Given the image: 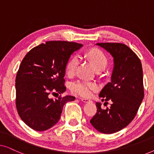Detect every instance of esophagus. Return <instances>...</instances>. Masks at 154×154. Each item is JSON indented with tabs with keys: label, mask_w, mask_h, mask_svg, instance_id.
Wrapping results in <instances>:
<instances>
[{
	"label": "esophagus",
	"mask_w": 154,
	"mask_h": 154,
	"mask_svg": "<svg viewBox=\"0 0 154 154\" xmlns=\"http://www.w3.org/2000/svg\"><path fill=\"white\" fill-rule=\"evenodd\" d=\"M81 100L84 103H88L90 102V100H88V99H85V98H81Z\"/></svg>",
	"instance_id": "obj_1"
}]
</instances>
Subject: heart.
I'll return each mask as SVG.
<instances>
[{
  "mask_svg": "<svg viewBox=\"0 0 154 154\" xmlns=\"http://www.w3.org/2000/svg\"><path fill=\"white\" fill-rule=\"evenodd\" d=\"M86 55L91 61L94 69L97 71L104 70L107 65V58L105 54L98 49H92L86 53ZM79 63V57L78 55L72 57L67 62L66 66V73L69 75H71L74 73L75 69ZM97 88L95 83L91 82L79 81L75 82L71 85V90L73 93L78 95L88 97L92 94V91Z\"/></svg>",
  "mask_w": 154,
  "mask_h": 154,
  "instance_id": "1",
  "label": "heart"
}]
</instances>
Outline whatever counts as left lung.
Instances as JSON below:
<instances>
[{
  "label": "left lung",
  "mask_w": 154,
  "mask_h": 154,
  "mask_svg": "<svg viewBox=\"0 0 154 154\" xmlns=\"http://www.w3.org/2000/svg\"><path fill=\"white\" fill-rule=\"evenodd\" d=\"M96 45L113 58L111 82L100 93L102 101L111 100L110 108H101L96 102V114L90 120L92 126L104 134H113L125 128L135 117L144 98L143 71L137 54L125 44L101 43Z\"/></svg>",
  "instance_id": "obj_1"
}]
</instances>
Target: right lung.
Wrapping results in <instances>:
<instances>
[{
  "instance_id": "obj_1",
  "label": "right lung",
  "mask_w": 154,
  "mask_h": 154,
  "mask_svg": "<svg viewBox=\"0 0 154 154\" xmlns=\"http://www.w3.org/2000/svg\"><path fill=\"white\" fill-rule=\"evenodd\" d=\"M82 47L73 42L48 41L33 48L23 59L15 79L16 107L22 121L33 130L52 128L60 120L64 105L75 100L73 96L52 100L49 95L66 91V64Z\"/></svg>"
}]
</instances>
